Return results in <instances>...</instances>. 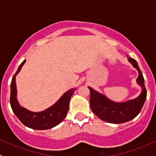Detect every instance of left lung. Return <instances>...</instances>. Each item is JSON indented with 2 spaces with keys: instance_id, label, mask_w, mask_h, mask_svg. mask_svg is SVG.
<instances>
[{
  "instance_id": "8db88e82",
  "label": "left lung",
  "mask_w": 156,
  "mask_h": 156,
  "mask_svg": "<svg viewBox=\"0 0 156 156\" xmlns=\"http://www.w3.org/2000/svg\"><path fill=\"white\" fill-rule=\"evenodd\" d=\"M128 61L135 69H137L139 76L136 79L137 84L142 87V92L136 98L124 103H115L103 94L90 89V105L93 112L98 118L106 122L113 124H122L134 119L142 109L146 99V90L144 84V78L136 61L129 57Z\"/></svg>"
}]
</instances>
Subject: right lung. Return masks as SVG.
<instances>
[{"label":"right lung","mask_w":156,"mask_h":156,"mask_svg":"<svg viewBox=\"0 0 156 156\" xmlns=\"http://www.w3.org/2000/svg\"><path fill=\"white\" fill-rule=\"evenodd\" d=\"M26 62V59L22 62L17 69L16 72L12 78L10 84L11 108L14 114L26 126L35 130H47L56 126L64 120L69 111V104L72 94L76 88H72L66 92L55 104L47 109L39 112H31L22 107L16 98V75L20 72L21 68Z\"/></svg>","instance_id":"1"}]
</instances>
